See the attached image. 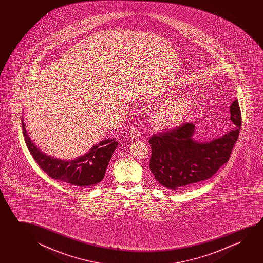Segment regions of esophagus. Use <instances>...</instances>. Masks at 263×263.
Masks as SVG:
<instances>
[{
	"label": "esophagus",
	"mask_w": 263,
	"mask_h": 263,
	"mask_svg": "<svg viewBox=\"0 0 263 263\" xmlns=\"http://www.w3.org/2000/svg\"><path fill=\"white\" fill-rule=\"evenodd\" d=\"M140 130L137 128V127H132L129 131V137H131L132 139H137V138L140 137Z\"/></svg>",
	"instance_id": "esophagus-1"
}]
</instances>
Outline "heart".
<instances>
[{"label":"heart","mask_w":263,"mask_h":263,"mask_svg":"<svg viewBox=\"0 0 263 263\" xmlns=\"http://www.w3.org/2000/svg\"><path fill=\"white\" fill-rule=\"evenodd\" d=\"M193 101L191 97L178 98L159 105L152 115V121L159 129H171L183 122L191 111Z\"/></svg>","instance_id":"heart-1"}]
</instances>
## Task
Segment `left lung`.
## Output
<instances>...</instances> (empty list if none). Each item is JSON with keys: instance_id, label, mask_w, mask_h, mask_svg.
<instances>
[{"instance_id": "1", "label": "left lung", "mask_w": 263, "mask_h": 263, "mask_svg": "<svg viewBox=\"0 0 263 263\" xmlns=\"http://www.w3.org/2000/svg\"><path fill=\"white\" fill-rule=\"evenodd\" d=\"M233 129L211 141L194 139L196 126L186 123L176 129L154 135L149 139L150 170L156 183L171 191L191 187L216 174L228 162L241 129L237 100L230 106Z\"/></svg>"}]
</instances>
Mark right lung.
Wrapping results in <instances>:
<instances>
[{"label": "right lung", "instance_id": "add662e5", "mask_svg": "<svg viewBox=\"0 0 263 263\" xmlns=\"http://www.w3.org/2000/svg\"><path fill=\"white\" fill-rule=\"evenodd\" d=\"M22 121L23 137L29 153L48 176L79 187H90L103 180L108 162L118 147V141L114 138L101 141L86 154L65 161L44 154L29 137L23 117Z\"/></svg>", "mask_w": 263, "mask_h": 263}]
</instances>
